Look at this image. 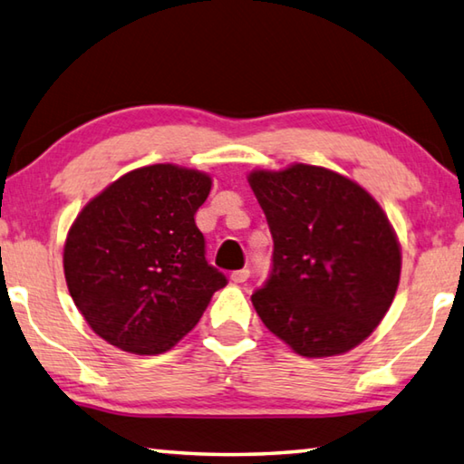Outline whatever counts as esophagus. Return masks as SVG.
Listing matches in <instances>:
<instances>
[{
  "label": "esophagus",
  "instance_id": "1",
  "mask_svg": "<svg viewBox=\"0 0 464 464\" xmlns=\"http://www.w3.org/2000/svg\"><path fill=\"white\" fill-rule=\"evenodd\" d=\"M247 278H249V270L247 268H241V270L231 272V280L237 282V285H241V282H246Z\"/></svg>",
  "mask_w": 464,
  "mask_h": 464
}]
</instances>
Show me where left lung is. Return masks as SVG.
Masks as SVG:
<instances>
[{
	"mask_svg": "<svg viewBox=\"0 0 464 464\" xmlns=\"http://www.w3.org/2000/svg\"><path fill=\"white\" fill-rule=\"evenodd\" d=\"M268 221L272 274L251 295L270 332L304 358L362 343L395 298L401 246L354 179L307 163L247 176Z\"/></svg>",
	"mask_w": 464,
	"mask_h": 464,
	"instance_id": "8db88e82",
	"label": "left lung"
}]
</instances>
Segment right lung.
Masks as SVG:
<instances>
[{"label":"right lung","instance_id":"right-lung-1","mask_svg":"<svg viewBox=\"0 0 464 464\" xmlns=\"http://www.w3.org/2000/svg\"><path fill=\"white\" fill-rule=\"evenodd\" d=\"M213 178L174 163L132 169L85 204L67 233L69 295L102 340L163 354L198 324L227 278L194 223Z\"/></svg>","mask_w":464,"mask_h":464}]
</instances>
